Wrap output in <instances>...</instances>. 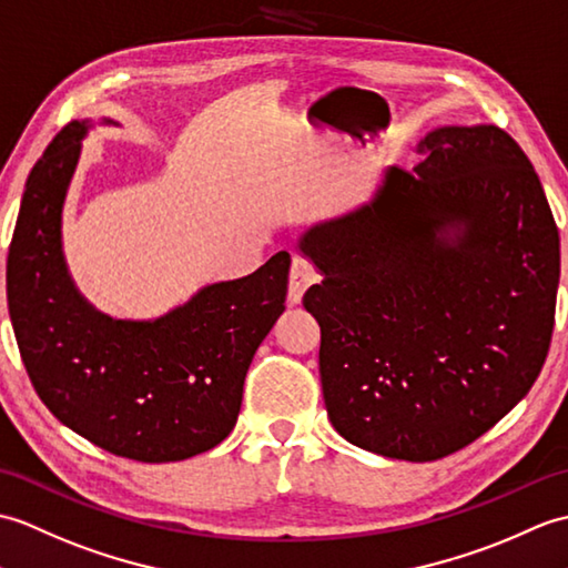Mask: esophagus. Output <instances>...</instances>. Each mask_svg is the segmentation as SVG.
<instances>
[{"instance_id": "34e87169", "label": "esophagus", "mask_w": 568, "mask_h": 568, "mask_svg": "<svg viewBox=\"0 0 568 568\" xmlns=\"http://www.w3.org/2000/svg\"><path fill=\"white\" fill-rule=\"evenodd\" d=\"M318 274L313 270V264L304 257H294L292 262V272H288V304L298 306L301 298H304L306 288L311 284H316Z\"/></svg>"}]
</instances>
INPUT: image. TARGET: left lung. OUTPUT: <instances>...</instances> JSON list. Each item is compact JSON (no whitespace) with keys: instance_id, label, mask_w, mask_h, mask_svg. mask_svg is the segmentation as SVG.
Wrapping results in <instances>:
<instances>
[{"instance_id":"obj_1","label":"left lung","mask_w":568,"mask_h":568,"mask_svg":"<svg viewBox=\"0 0 568 568\" xmlns=\"http://www.w3.org/2000/svg\"><path fill=\"white\" fill-rule=\"evenodd\" d=\"M413 174L301 233L316 264L335 430L374 455L433 462L490 430L547 359L559 231L523 148L498 125L427 131Z\"/></svg>"}]
</instances>
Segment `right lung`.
Here are the masks:
<instances>
[{"mask_svg": "<svg viewBox=\"0 0 568 568\" xmlns=\"http://www.w3.org/2000/svg\"><path fill=\"white\" fill-rule=\"evenodd\" d=\"M90 129L68 123L21 196L7 304L23 367L45 408L92 445L150 464L189 459L235 427L250 362L284 313L292 257L276 252L153 321L94 308L62 252V206Z\"/></svg>", "mask_w": 568, "mask_h": 568, "instance_id": "right-lung-1", "label": "right lung"}]
</instances>
